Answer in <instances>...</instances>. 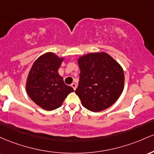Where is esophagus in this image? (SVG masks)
<instances>
[{"label":"esophagus","mask_w":154,"mask_h":154,"mask_svg":"<svg viewBox=\"0 0 154 154\" xmlns=\"http://www.w3.org/2000/svg\"><path fill=\"white\" fill-rule=\"evenodd\" d=\"M71 86H72V88H73V89H74V90H75V89H76V87H77L76 84H75V83H72V84H71Z\"/></svg>","instance_id":"34e87169"}]
</instances>
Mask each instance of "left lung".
<instances>
[{
	"mask_svg": "<svg viewBox=\"0 0 154 154\" xmlns=\"http://www.w3.org/2000/svg\"><path fill=\"white\" fill-rule=\"evenodd\" d=\"M78 63L80 79L75 92L83 106L100 112L114 104L124 89L122 66L105 52L85 54L78 59Z\"/></svg>",
	"mask_w": 154,
	"mask_h": 154,
	"instance_id": "obj_1",
	"label": "left lung"
}]
</instances>
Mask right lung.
Listing matches in <instances>:
<instances>
[{
  "mask_svg": "<svg viewBox=\"0 0 154 154\" xmlns=\"http://www.w3.org/2000/svg\"><path fill=\"white\" fill-rule=\"evenodd\" d=\"M64 57L53 52L40 56L34 62L26 82V91L36 105L46 110L57 109L73 89L64 83L58 70Z\"/></svg>",
  "mask_w": 154,
  "mask_h": 154,
  "instance_id": "obj_1",
  "label": "right lung"
}]
</instances>
